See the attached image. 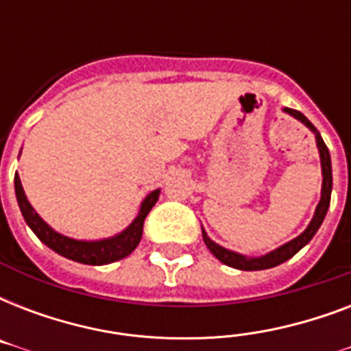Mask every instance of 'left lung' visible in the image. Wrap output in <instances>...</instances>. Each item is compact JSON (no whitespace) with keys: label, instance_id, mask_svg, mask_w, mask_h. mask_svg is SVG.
<instances>
[{"label":"left lung","instance_id":"obj_1","mask_svg":"<svg viewBox=\"0 0 351 351\" xmlns=\"http://www.w3.org/2000/svg\"><path fill=\"white\" fill-rule=\"evenodd\" d=\"M284 111L288 112V114H291V117H295L297 120H300L302 123H304L306 127H310L311 131L315 132V138H317V147H319V154H321V165H322V193H321V200H319V206H317L315 209V215H313V219H311L310 226L306 228L304 233H300L297 239H293L291 242H288V244L280 245V247H277L275 251H271V253H267V255L264 256H245V255H240V253H234V251H230L226 250V247H222V245L215 244L213 240L209 239L208 234H206V231L202 230V234H204V242H206V245L209 247V251L213 253L217 258H219L222 264H226V266L230 267H234V269H242V271H256V269H269V267H275L278 266V264H282V262L289 261L291 256L297 253V251H300L302 247H304L308 242H310L311 239H313V234L317 233V230L321 228L322 220H324V217H326V211L328 208H330V198H332V160H330V151H328L326 143H324V140L321 138V134H319V131L315 129V125L311 123L308 118L302 114V112L295 111V109H284Z\"/></svg>","mask_w":351,"mask_h":351}]
</instances>
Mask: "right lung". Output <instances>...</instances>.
<instances>
[{"mask_svg": "<svg viewBox=\"0 0 351 351\" xmlns=\"http://www.w3.org/2000/svg\"><path fill=\"white\" fill-rule=\"evenodd\" d=\"M14 189H16V198H18L19 209H21L25 222L29 224L30 230L34 231L36 237L43 244L49 245L52 251H56L58 255L71 258L74 262L89 264V266H104V264L120 261L123 256L131 255L134 247L140 244V239H142L143 220H145L149 211L153 209V206L156 204L160 195V189L149 193L145 200L142 202V208H140L138 217L132 220V224L125 231H121L120 234L111 237V239L87 242V240L69 239V237H63V234L56 233L52 228H49L40 219V215L32 209V206H30L27 197H25V191L23 187H21V182H19L18 173L14 176Z\"/></svg>", "mask_w": 351, "mask_h": 351, "instance_id": "1", "label": "right lung"}]
</instances>
